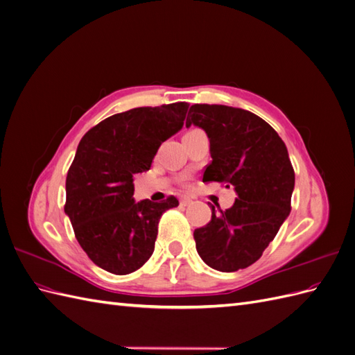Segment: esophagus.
Here are the masks:
<instances>
[{"label":"esophagus","instance_id":"obj_1","mask_svg":"<svg viewBox=\"0 0 355 355\" xmlns=\"http://www.w3.org/2000/svg\"><path fill=\"white\" fill-rule=\"evenodd\" d=\"M191 202H192V198H189V197H182L180 198L182 206H188V204H191Z\"/></svg>","mask_w":355,"mask_h":355}]
</instances>
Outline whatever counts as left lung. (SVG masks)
I'll return each mask as SVG.
<instances>
[{"instance_id":"left-lung-1","label":"left lung","mask_w":355,"mask_h":355,"mask_svg":"<svg viewBox=\"0 0 355 355\" xmlns=\"http://www.w3.org/2000/svg\"><path fill=\"white\" fill-rule=\"evenodd\" d=\"M187 127L196 124L210 139L211 163L202 182L234 187L232 207L214 211L194 231L197 252L213 270L234 272L262 256L292 209L295 170L274 128L245 110L225 105L191 106Z\"/></svg>"}]
</instances>
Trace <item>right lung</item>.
<instances>
[{
    "instance_id": "obj_1",
    "label": "right lung",
    "mask_w": 355,
    "mask_h": 355,
    "mask_svg": "<svg viewBox=\"0 0 355 355\" xmlns=\"http://www.w3.org/2000/svg\"><path fill=\"white\" fill-rule=\"evenodd\" d=\"M189 103L142 106L105 118L83 136L67 176L65 213L75 239L102 270L125 275L154 252L163 213L176 197L133 200V176L151 168L164 141L179 132Z\"/></svg>"
}]
</instances>
